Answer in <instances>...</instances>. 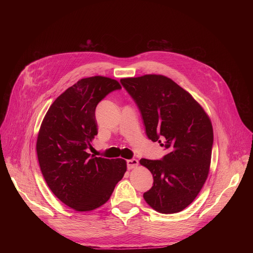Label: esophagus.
I'll use <instances>...</instances> for the list:
<instances>
[{"label": "esophagus", "instance_id": "1", "mask_svg": "<svg viewBox=\"0 0 253 253\" xmlns=\"http://www.w3.org/2000/svg\"><path fill=\"white\" fill-rule=\"evenodd\" d=\"M138 166V160L137 159H129L127 160V167L128 169H134Z\"/></svg>", "mask_w": 253, "mask_h": 253}]
</instances>
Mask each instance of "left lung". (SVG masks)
Returning a JSON list of instances; mask_svg holds the SVG:
<instances>
[{"label": "left lung", "instance_id": "left-lung-1", "mask_svg": "<svg viewBox=\"0 0 253 253\" xmlns=\"http://www.w3.org/2000/svg\"><path fill=\"white\" fill-rule=\"evenodd\" d=\"M120 82L137 104L148 138L168 152L161 160H140L154 179L143 197L160 213L182 211L196 198L209 173L211 121L201 105L168 77L149 74Z\"/></svg>", "mask_w": 253, "mask_h": 253}]
</instances>
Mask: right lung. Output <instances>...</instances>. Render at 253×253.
Segmentation results:
<instances>
[{"instance_id":"add662e5","label":"right lung","mask_w":253,"mask_h":253,"mask_svg":"<svg viewBox=\"0 0 253 253\" xmlns=\"http://www.w3.org/2000/svg\"><path fill=\"white\" fill-rule=\"evenodd\" d=\"M118 81L94 76L79 80L50 106L37 139V155L54 195L76 211H91L109 200L123 178L124 159L95 157L87 152L98 134L95 109Z\"/></svg>"}]
</instances>
